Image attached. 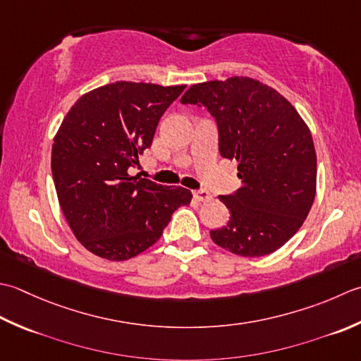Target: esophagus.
I'll return each mask as SVG.
<instances>
[{"label": "esophagus", "mask_w": 361, "mask_h": 361, "mask_svg": "<svg viewBox=\"0 0 361 361\" xmlns=\"http://www.w3.org/2000/svg\"><path fill=\"white\" fill-rule=\"evenodd\" d=\"M193 196H195V200L200 201V202H207V201L212 200V195L205 190H195Z\"/></svg>", "instance_id": "1"}]
</instances>
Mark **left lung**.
<instances>
[{
    "mask_svg": "<svg viewBox=\"0 0 361 361\" xmlns=\"http://www.w3.org/2000/svg\"><path fill=\"white\" fill-rule=\"evenodd\" d=\"M182 104L215 116L219 152L238 161L241 187L219 196L231 212L213 243L241 257L277 251L302 226L316 195V152L298 110L267 84L233 76L191 85Z\"/></svg>",
    "mask_w": 361,
    "mask_h": 361,
    "instance_id": "8db88e82",
    "label": "left lung"
}]
</instances>
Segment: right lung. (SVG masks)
<instances>
[{
	"instance_id": "add662e5",
	"label": "right lung",
	"mask_w": 361,
	"mask_h": 361,
	"mask_svg": "<svg viewBox=\"0 0 361 361\" xmlns=\"http://www.w3.org/2000/svg\"><path fill=\"white\" fill-rule=\"evenodd\" d=\"M183 90L126 80L102 85L82 94L57 130L51 171L59 204L78 241L101 259L121 262L146 251L193 197L183 187L128 173Z\"/></svg>"
}]
</instances>
